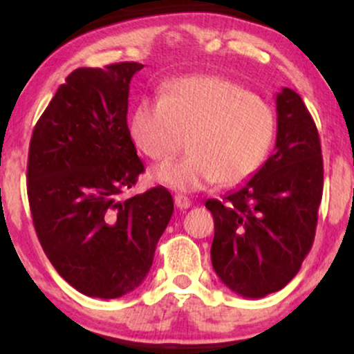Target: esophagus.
I'll use <instances>...</instances> for the list:
<instances>
[{
    "label": "esophagus",
    "mask_w": 354,
    "mask_h": 354,
    "mask_svg": "<svg viewBox=\"0 0 354 354\" xmlns=\"http://www.w3.org/2000/svg\"><path fill=\"white\" fill-rule=\"evenodd\" d=\"M174 205H176V208L186 209L191 206V200L188 196H185V194H176V196H174Z\"/></svg>",
    "instance_id": "esophagus-1"
}]
</instances>
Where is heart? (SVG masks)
I'll return each mask as SVG.
<instances>
[{
  "label": "heart",
  "mask_w": 354,
  "mask_h": 354,
  "mask_svg": "<svg viewBox=\"0 0 354 354\" xmlns=\"http://www.w3.org/2000/svg\"><path fill=\"white\" fill-rule=\"evenodd\" d=\"M274 133V113L266 101L209 75L169 81L160 98L141 100L129 118L133 143L154 161L176 154L189 135L188 156L151 171L153 180L178 191L248 181L265 163Z\"/></svg>",
  "instance_id": "heart-1"
}]
</instances>
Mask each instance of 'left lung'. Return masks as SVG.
<instances>
[{
  "label": "left lung",
  "instance_id": "8db88e82",
  "mask_svg": "<svg viewBox=\"0 0 354 354\" xmlns=\"http://www.w3.org/2000/svg\"><path fill=\"white\" fill-rule=\"evenodd\" d=\"M276 115L274 153L223 201H206L214 218L211 263L243 298H265L295 278L313 246L323 196L318 129L301 96L283 88Z\"/></svg>",
  "mask_w": 354,
  "mask_h": 354
}]
</instances>
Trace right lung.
Segmentation results:
<instances>
[{
  "mask_svg": "<svg viewBox=\"0 0 354 354\" xmlns=\"http://www.w3.org/2000/svg\"><path fill=\"white\" fill-rule=\"evenodd\" d=\"M143 64L78 68L36 123L28 200L44 253L80 293L115 299L136 290L173 214L163 186L120 200L145 166L129 135V83Z\"/></svg>",
  "mask_w": 354,
  "mask_h": 354,
  "instance_id": "1",
  "label": "right lung"
}]
</instances>
